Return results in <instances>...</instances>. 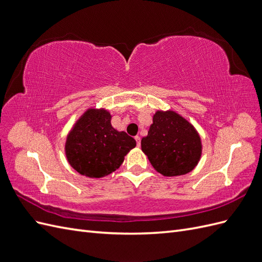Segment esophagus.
I'll use <instances>...</instances> for the list:
<instances>
[{"label":"esophagus","mask_w":262,"mask_h":262,"mask_svg":"<svg viewBox=\"0 0 262 262\" xmlns=\"http://www.w3.org/2000/svg\"><path fill=\"white\" fill-rule=\"evenodd\" d=\"M134 139H136V141H137V145L140 146V145H141V138H140L139 136H137Z\"/></svg>","instance_id":"esophagus-1"}]
</instances>
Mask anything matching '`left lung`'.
I'll return each instance as SVG.
<instances>
[{
	"instance_id": "obj_1",
	"label": "left lung",
	"mask_w": 262,
	"mask_h": 262,
	"mask_svg": "<svg viewBox=\"0 0 262 262\" xmlns=\"http://www.w3.org/2000/svg\"><path fill=\"white\" fill-rule=\"evenodd\" d=\"M141 147L155 170L166 177L186 175L193 170L202 154L199 133L172 110L155 113Z\"/></svg>"
}]
</instances>
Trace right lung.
<instances>
[{"instance_id": "right-lung-1", "label": "right lung", "mask_w": 262, "mask_h": 262, "mask_svg": "<svg viewBox=\"0 0 262 262\" xmlns=\"http://www.w3.org/2000/svg\"><path fill=\"white\" fill-rule=\"evenodd\" d=\"M112 115L105 109H87L70 131L66 155L81 175L101 178L114 172L137 142L113 128Z\"/></svg>"}]
</instances>
